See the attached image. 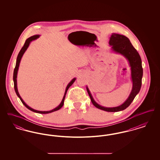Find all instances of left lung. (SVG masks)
<instances>
[{
  "label": "left lung",
  "mask_w": 160,
  "mask_h": 160,
  "mask_svg": "<svg viewBox=\"0 0 160 160\" xmlns=\"http://www.w3.org/2000/svg\"><path fill=\"white\" fill-rule=\"evenodd\" d=\"M109 44L112 46V49L113 51L117 53L123 55L129 62V66L131 67V76L132 82V88L128 98L122 105L119 106L105 107L97 104L93 98L88 87H86V89L94 106L108 112H116L123 110L127 108L131 104L140 91L142 86L143 68L140 56L127 37L122 35L112 33L110 38Z\"/></svg>",
  "instance_id": "obj_1"
}]
</instances>
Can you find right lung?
Instances as JSON below:
<instances>
[{"instance_id": "right-lung-1", "label": "right lung", "mask_w": 160, "mask_h": 160, "mask_svg": "<svg viewBox=\"0 0 160 160\" xmlns=\"http://www.w3.org/2000/svg\"><path fill=\"white\" fill-rule=\"evenodd\" d=\"M39 35H33V36H32V37H31L30 38H28V39L26 40V41H25V43H24V46H23V47L22 48V49L20 50V52H19V53L18 54V56H17V58L16 65H15V68H14V70L13 80H14V89H15L16 94H17V95L18 96V97L20 99L21 101L22 102V103H23V104L24 105V106L26 107V108H28V109H29V110H31V111L33 112L38 113H41V114H47V113H50L53 112H55V111H57V110H59V109L61 108V107L63 106V103H64V99H65V95H66L67 92L68 91L69 88V87H70L72 84L74 83V82H75V80H76V78H73V79H72V80L67 85V88H66V90H65V94H64L63 98V99H62V101H61V104H60L57 107H56L55 108H54V109L52 110H50V111H38V110H34V109L28 106V105H27V104L24 102V101H23L22 98H21L20 95V94H19V93H18V89H17V72H18V67H19V65H20V61H21V59H22V56H23V54L24 53V52H26V50H27V48H28V47L29 46V44H30L31 41H33V40H35V39H37L39 38Z\"/></svg>"}]
</instances>
